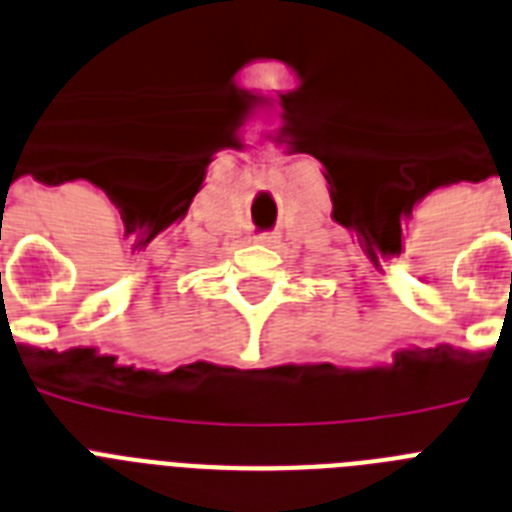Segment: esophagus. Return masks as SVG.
I'll use <instances>...</instances> for the list:
<instances>
[{
	"mask_svg": "<svg viewBox=\"0 0 512 512\" xmlns=\"http://www.w3.org/2000/svg\"><path fill=\"white\" fill-rule=\"evenodd\" d=\"M255 242L257 244H265V247H270V244L278 242V236L276 234H260V236H255Z\"/></svg>",
	"mask_w": 512,
	"mask_h": 512,
	"instance_id": "obj_1",
	"label": "esophagus"
}]
</instances>
